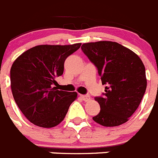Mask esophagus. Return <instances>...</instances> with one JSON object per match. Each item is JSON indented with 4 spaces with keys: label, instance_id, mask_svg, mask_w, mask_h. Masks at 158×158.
I'll use <instances>...</instances> for the list:
<instances>
[{
    "label": "esophagus",
    "instance_id": "1",
    "mask_svg": "<svg viewBox=\"0 0 158 158\" xmlns=\"http://www.w3.org/2000/svg\"><path fill=\"white\" fill-rule=\"evenodd\" d=\"M80 97L81 98L82 100H84V101H89V100H90V96H88V95H81Z\"/></svg>",
    "mask_w": 158,
    "mask_h": 158
}]
</instances>
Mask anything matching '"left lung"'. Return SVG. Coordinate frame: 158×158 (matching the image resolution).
<instances>
[{"mask_svg":"<svg viewBox=\"0 0 158 158\" xmlns=\"http://www.w3.org/2000/svg\"><path fill=\"white\" fill-rule=\"evenodd\" d=\"M81 50L96 66L102 84L107 85L104 96L95 97L100 111L93 119L104 127L127 122L139 107L147 85L141 58L115 42L86 43Z\"/></svg>","mask_w":158,"mask_h":158,"instance_id":"obj_1","label":"left lung"}]
</instances>
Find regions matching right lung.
I'll return each instance as SVG.
<instances>
[{
  "label": "right lung",
  "mask_w": 158,
  "mask_h": 158,
  "mask_svg": "<svg viewBox=\"0 0 158 158\" xmlns=\"http://www.w3.org/2000/svg\"><path fill=\"white\" fill-rule=\"evenodd\" d=\"M81 45L35 46L14 61L10 70L14 100L24 116L36 126L56 127L77 97L76 92L58 90L52 85L54 79L63 74L67 57Z\"/></svg>",
  "instance_id": "right-lung-1"
}]
</instances>
